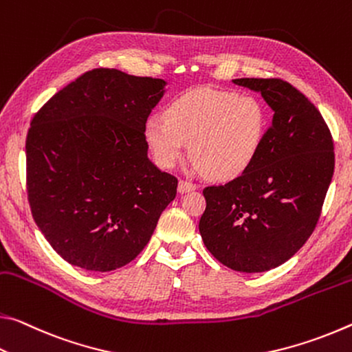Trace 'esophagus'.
Segmentation results:
<instances>
[{"label": "esophagus", "instance_id": "esophagus-1", "mask_svg": "<svg viewBox=\"0 0 352 352\" xmlns=\"http://www.w3.org/2000/svg\"><path fill=\"white\" fill-rule=\"evenodd\" d=\"M198 186L192 181H187V179H181L179 181V186H177V190H179V193L184 192H190V190H195Z\"/></svg>", "mask_w": 352, "mask_h": 352}]
</instances>
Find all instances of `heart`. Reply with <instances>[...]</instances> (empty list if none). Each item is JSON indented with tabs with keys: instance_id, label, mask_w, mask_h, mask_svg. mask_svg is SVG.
<instances>
[{
	"instance_id": "1",
	"label": "heart",
	"mask_w": 352,
	"mask_h": 352,
	"mask_svg": "<svg viewBox=\"0 0 352 352\" xmlns=\"http://www.w3.org/2000/svg\"><path fill=\"white\" fill-rule=\"evenodd\" d=\"M164 119L149 118L145 126L155 162L171 168L190 145L192 159L217 181L234 179L252 164L267 128L257 98L207 87L171 101Z\"/></svg>"
}]
</instances>
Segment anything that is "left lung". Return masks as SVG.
Segmentation results:
<instances>
[{"mask_svg": "<svg viewBox=\"0 0 352 352\" xmlns=\"http://www.w3.org/2000/svg\"><path fill=\"white\" fill-rule=\"evenodd\" d=\"M273 109L252 164L235 179L203 190L199 232L218 262L261 273L295 256L312 235L332 181V134L318 109L278 78H241Z\"/></svg>", "mask_w": 352, "mask_h": 352, "instance_id": "8db88e82", "label": "left lung"}]
</instances>
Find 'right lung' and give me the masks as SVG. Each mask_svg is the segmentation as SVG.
<instances>
[{
	"label": "right lung",
	"mask_w": 352,
	"mask_h": 352,
	"mask_svg": "<svg viewBox=\"0 0 352 352\" xmlns=\"http://www.w3.org/2000/svg\"><path fill=\"white\" fill-rule=\"evenodd\" d=\"M165 80L84 73L34 115L26 188L34 221L63 261L112 272L140 254L177 179L148 159L145 126Z\"/></svg>",
	"instance_id": "add662e5"
}]
</instances>
